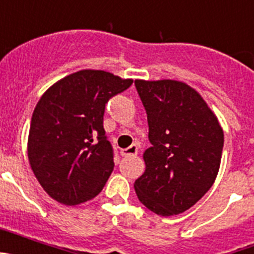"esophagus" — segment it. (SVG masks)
<instances>
[{
	"label": "esophagus",
	"instance_id": "1",
	"mask_svg": "<svg viewBox=\"0 0 254 254\" xmlns=\"http://www.w3.org/2000/svg\"><path fill=\"white\" fill-rule=\"evenodd\" d=\"M137 152L138 146L136 143H133V145H131V146L127 147V149H123L122 151H121V154H122V156L127 158V156H134V155H137Z\"/></svg>",
	"mask_w": 254,
	"mask_h": 254
}]
</instances>
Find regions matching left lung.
<instances>
[{"instance_id":"obj_1","label":"left lung","mask_w":254,"mask_h":254,"mask_svg":"<svg viewBox=\"0 0 254 254\" xmlns=\"http://www.w3.org/2000/svg\"><path fill=\"white\" fill-rule=\"evenodd\" d=\"M149 122L146 169L134 182L143 206L160 216L185 212L214 185L224 131L198 91L177 80H134Z\"/></svg>"}]
</instances>
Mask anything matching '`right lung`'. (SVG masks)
<instances>
[{
    "label": "right lung",
    "instance_id": "1",
    "mask_svg": "<svg viewBox=\"0 0 254 254\" xmlns=\"http://www.w3.org/2000/svg\"><path fill=\"white\" fill-rule=\"evenodd\" d=\"M133 82L102 69L61 78L40 96L28 137L30 168L47 194L75 206L100 193L113 170L103 127L105 104Z\"/></svg>",
    "mask_w": 254,
    "mask_h": 254
}]
</instances>
